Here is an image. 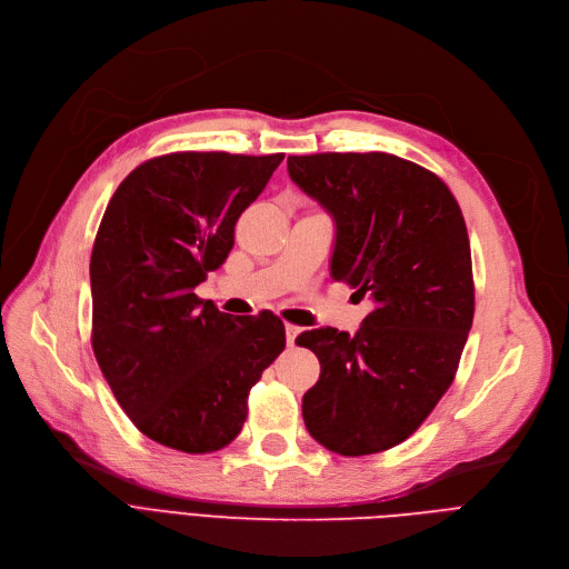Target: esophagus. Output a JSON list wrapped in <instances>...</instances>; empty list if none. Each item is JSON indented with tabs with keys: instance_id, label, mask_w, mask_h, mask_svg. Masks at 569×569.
Masks as SVG:
<instances>
[{
	"instance_id": "obj_1",
	"label": "esophagus",
	"mask_w": 569,
	"mask_h": 569,
	"mask_svg": "<svg viewBox=\"0 0 569 569\" xmlns=\"http://www.w3.org/2000/svg\"><path fill=\"white\" fill-rule=\"evenodd\" d=\"M300 332H302L300 327L286 322V341H288V346H295V341H297V337H300Z\"/></svg>"
}]
</instances>
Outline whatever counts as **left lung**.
<instances>
[{
  "label": "left lung",
  "instance_id": "1",
  "mask_svg": "<svg viewBox=\"0 0 569 569\" xmlns=\"http://www.w3.org/2000/svg\"><path fill=\"white\" fill-rule=\"evenodd\" d=\"M288 172L337 223L332 279L376 305L357 335L297 337L320 360L305 425L341 457L385 452L420 429L459 369L475 313L461 207L438 174L385 152L288 157Z\"/></svg>",
  "mask_w": 569,
  "mask_h": 569
}]
</instances>
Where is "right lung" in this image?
Wrapping results in <instances>:
<instances>
[{
	"instance_id": "1",
	"label": "right lung",
	"mask_w": 569,
	"mask_h": 569,
	"mask_svg": "<svg viewBox=\"0 0 569 569\" xmlns=\"http://www.w3.org/2000/svg\"><path fill=\"white\" fill-rule=\"evenodd\" d=\"M281 161L157 157L129 172L106 207L89 260L92 348L129 420L172 450L207 455L234 440L251 387L286 348L272 311L232 318L196 295Z\"/></svg>"
}]
</instances>
